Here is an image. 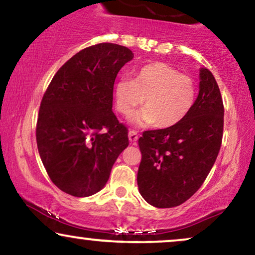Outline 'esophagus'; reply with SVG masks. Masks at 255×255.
<instances>
[{
    "label": "esophagus",
    "mask_w": 255,
    "mask_h": 255,
    "mask_svg": "<svg viewBox=\"0 0 255 255\" xmlns=\"http://www.w3.org/2000/svg\"><path fill=\"white\" fill-rule=\"evenodd\" d=\"M128 137H129L130 142L135 144V142L137 141V139H139V134H137L135 130H129V133H128Z\"/></svg>",
    "instance_id": "esophagus-1"
}]
</instances>
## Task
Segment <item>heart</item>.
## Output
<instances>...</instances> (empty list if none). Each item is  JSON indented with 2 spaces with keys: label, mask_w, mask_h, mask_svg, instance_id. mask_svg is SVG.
<instances>
[{
  "label": "heart",
  "mask_w": 255,
  "mask_h": 255,
  "mask_svg": "<svg viewBox=\"0 0 255 255\" xmlns=\"http://www.w3.org/2000/svg\"><path fill=\"white\" fill-rule=\"evenodd\" d=\"M195 98L193 79L162 62L145 64L134 73L133 80L124 78L115 85L116 109L125 118H129L145 99L146 108L135 118L140 126L174 127L188 116Z\"/></svg>",
  "instance_id": "obj_1"
}]
</instances>
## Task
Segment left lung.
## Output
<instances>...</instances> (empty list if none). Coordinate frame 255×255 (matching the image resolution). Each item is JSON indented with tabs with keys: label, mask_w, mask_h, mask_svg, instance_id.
<instances>
[{
	"label": "left lung",
	"mask_w": 255,
	"mask_h": 255,
	"mask_svg": "<svg viewBox=\"0 0 255 255\" xmlns=\"http://www.w3.org/2000/svg\"><path fill=\"white\" fill-rule=\"evenodd\" d=\"M224 105L212 73L200 69V90L183 121L140 136L141 162L137 187L152 206L168 209L183 204L204 183L221 150Z\"/></svg>",
	"instance_id": "8db88e82"
}]
</instances>
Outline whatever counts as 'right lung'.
<instances>
[{
  "label": "right lung",
  "instance_id": "add662e5",
  "mask_svg": "<svg viewBox=\"0 0 255 255\" xmlns=\"http://www.w3.org/2000/svg\"><path fill=\"white\" fill-rule=\"evenodd\" d=\"M133 58L126 46L85 48L56 72L40 102L36 137L50 180L73 197H90L108 182L129 144L128 128L113 113L114 84Z\"/></svg>",
  "mask_w": 255,
  "mask_h": 255
}]
</instances>
